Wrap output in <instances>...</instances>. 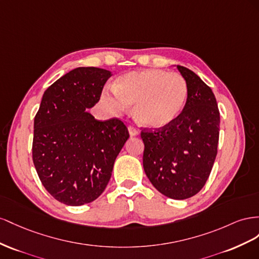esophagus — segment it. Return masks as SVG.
<instances>
[{
  "mask_svg": "<svg viewBox=\"0 0 259 259\" xmlns=\"http://www.w3.org/2000/svg\"><path fill=\"white\" fill-rule=\"evenodd\" d=\"M128 130H129V134L130 136H137L139 134V131L136 127H134V125H129L128 127Z\"/></svg>",
  "mask_w": 259,
  "mask_h": 259,
  "instance_id": "esophagus-1",
  "label": "esophagus"
}]
</instances>
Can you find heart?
<instances>
[{
  "mask_svg": "<svg viewBox=\"0 0 259 259\" xmlns=\"http://www.w3.org/2000/svg\"><path fill=\"white\" fill-rule=\"evenodd\" d=\"M188 94L187 81L179 73L145 69L118 78L113 92H103L102 102L114 114L134 106V116L140 124L161 128L179 117Z\"/></svg>",
  "mask_w": 259,
  "mask_h": 259,
  "instance_id": "b5f03b06",
  "label": "heart"
}]
</instances>
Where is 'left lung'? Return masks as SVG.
<instances>
[{
  "instance_id": "obj_1",
  "label": "left lung",
  "mask_w": 259,
  "mask_h": 259,
  "mask_svg": "<svg viewBox=\"0 0 259 259\" xmlns=\"http://www.w3.org/2000/svg\"><path fill=\"white\" fill-rule=\"evenodd\" d=\"M188 84L179 117L161 128H141L143 167L153 186L175 199L198 193L217 156L220 114L211 89L196 73L177 66Z\"/></svg>"
}]
</instances>
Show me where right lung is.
<instances>
[{
	"instance_id": "right-lung-1",
	"label": "right lung",
	"mask_w": 259,
	"mask_h": 259,
	"mask_svg": "<svg viewBox=\"0 0 259 259\" xmlns=\"http://www.w3.org/2000/svg\"><path fill=\"white\" fill-rule=\"evenodd\" d=\"M110 71L78 67L51 84L34 117L32 160L43 187L58 202L91 203L105 190L129 138L118 118L88 113L100 101Z\"/></svg>"
}]
</instances>
